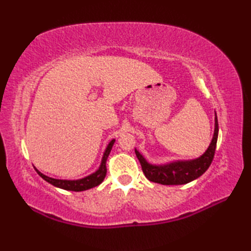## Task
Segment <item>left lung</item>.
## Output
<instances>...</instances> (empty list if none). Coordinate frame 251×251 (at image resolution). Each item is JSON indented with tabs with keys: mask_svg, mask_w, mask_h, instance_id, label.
<instances>
[{
	"mask_svg": "<svg viewBox=\"0 0 251 251\" xmlns=\"http://www.w3.org/2000/svg\"><path fill=\"white\" fill-rule=\"evenodd\" d=\"M218 132H219V127H218V119L215 112V131L209 147L202 155L189 161H174L167 164L154 165L149 163L137 149H135V152L141 164L142 172L148 180L164 185L185 184L201 177L209 168L215 155Z\"/></svg>",
	"mask_w": 251,
	"mask_h": 251,
	"instance_id": "1",
	"label": "left lung"
}]
</instances>
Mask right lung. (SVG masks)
Returning a JSON list of instances; mask_svg holds the SVG:
<instances>
[{
  "label": "right lung",
  "instance_id": "1",
  "mask_svg": "<svg viewBox=\"0 0 251 251\" xmlns=\"http://www.w3.org/2000/svg\"><path fill=\"white\" fill-rule=\"evenodd\" d=\"M114 142H115V139H112L109 142V145L106 146L102 159H101L99 168L96 170L95 173L90 174L89 176H86V177H84L82 179H77V180L55 179V178L49 177V176H45L44 174L39 172L37 169H35V170L42 178H43L45 181H47L49 183L56 186V188L63 189L67 191H74V192H81V191L89 190L92 188H95V186L99 185L104 180L105 175H106V166H105L106 159H108V156L112 150V147H113V145H114Z\"/></svg>",
  "mask_w": 251,
  "mask_h": 251
}]
</instances>
